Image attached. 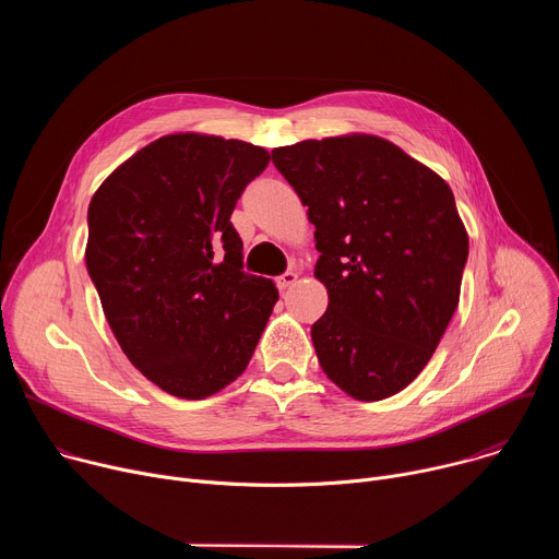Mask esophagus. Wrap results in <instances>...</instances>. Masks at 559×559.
<instances>
[{
	"label": "esophagus",
	"mask_w": 559,
	"mask_h": 559,
	"mask_svg": "<svg viewBox=\"0 0 559 559\" xmlns=\"http://www.w3.org/2000/svg\"><path fill=\"white\" fill-rule=\"evenodd\" d=\"M296 281H298V274H296L294 270H287L285 274H281V276L276 278V287H278L281 292H285V289L292 287Z\"/></svg>",
	"instance_id": "esophagus-1"
}]
</instances>
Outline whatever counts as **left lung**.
Instances as JSON below:
<instances>
[{"label": "left lung", "instance_id": "1", "mask_svg": "<svg viewBox=\"0 0 559 559\" xmlns=\"http://www.w3.org/2000/svg\"><path fill=\"white\" fill-rule=\"evenodd\" d=\"M316 225V278L330 294L311 325L318 362L356 401L403 391L457 307L468 236L451 188L371 134L272 150Z\"/></svg>", "mask_w": 559, "mask_h": 559}]
</instances>
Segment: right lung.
<instances>
[{"label": "right lung", "mask_w": 559, "mask_h": 559, "mask_svg": "<svg viewBox=\"0 0 559 559\" xmlns=\"http://www.w3.org/2000/svg\"><path fill=\"white\" fill-rule=\"evenodd\" d=\"M270 152L168 134L119 166L88 207L86 267L128 360L156 386L201 401L241 376L278 300L243 272L229 216Z\"/></svg>", "instance_id": "obj_1"}]
</instances>
